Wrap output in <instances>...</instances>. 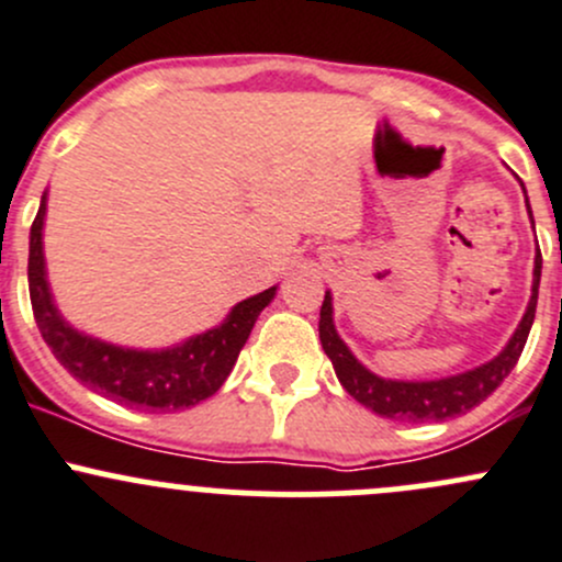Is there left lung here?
Here are the masks:
<instances>
[{"instance_id": "8db88e82", "label": "left lung", "mask_w": 562, "mask_h": 562, "mask_svg": "<svg viewBox=\"0 0 562 562\" xmlns=\"http://www.w3.org/2000/svg\"><path fill=\"white\" fill-rule=\"evenodd\" d=\"M527 212H530V203H527ZM538 282H541V252L536 255V266H532L530 302H527L522 321H519L517 331L512 334L506 348H503L495 359L486 361V364L473 367V370L468 372H457V375L449 378H438V381H391V378H381L372 370H367V367L350 353V348L337 334V326H334L331 291H326V299H323L321 307V323H317L321 345L323 350H326L328 359H331L334 372H337L342 389L348 391L356 402L370 407L372 413H378V416L383 418H394V422H446V418L462 416V413L481 405L492 391L501 386L503 378L514 370V364H517L519 356H522L532 317H536Z\"/></svg>"}]
</instances>
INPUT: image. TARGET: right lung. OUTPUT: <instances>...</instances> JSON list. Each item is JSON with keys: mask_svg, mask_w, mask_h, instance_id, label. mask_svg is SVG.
Segmentation results:
<instances>
[{"mask_svg": "<svg viewBox=\"0 0 562 562\" xmlns=\"http://www.w3.org/2000/svg\"><path fill=\"white\" fill-rule=\"evenodd\" d=\"M48 192L40 198L30 231V296L40 334L50 353L76 381L119 405L149 413H173L198 405L225 383L245 348L255 321L277 296V285L236 304L220 326L187 337L171 348L138 350L78 331L65 321L48 285L43 252Z\"/></svg>", "mask_w": 562, "mask_h": 562, "instance_id": "obj_1", "label": "right lung"}]
</instances>
